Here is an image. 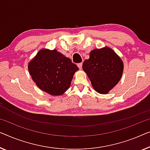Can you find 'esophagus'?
<instances>
[{"label": "esophagus", "instance_id": "1", "mask_svg": "<svg viewBox=\"0 0 150 150\" xmlns=\"http://www.w3.org/2000/svg\"><path fill=\"white\" fill-rule=\"evenodd\" d=\"M77 67H79V69H81V68H82V63H78Z\"/></svg>", "mask_w": 150, "mask_h": 150}]
</instances>
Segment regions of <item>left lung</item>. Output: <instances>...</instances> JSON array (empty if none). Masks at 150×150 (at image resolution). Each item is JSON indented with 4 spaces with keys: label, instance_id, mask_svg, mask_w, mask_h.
I'll return each instance as SVG.
<instances>
[{
    "label": "left lung",
    "instance_id": "1",
    "mask_svg": "<svg viewBox=\"0 0 150 150\" xmlns=\"http://www.w3.org/2000/svg\"><path fill=\"white\" fill-rule=\"evenodd\" d=\"M94 89L100 94H107L117 85L124 70L122 59L108 47L92 50L90 58L82 65Z\"/></svg>",
    "mask_w": 150,
    "mask_h": 150
}]
</instances>
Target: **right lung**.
Listing matches in <instances>:
<instances>
[{"mask_svg":"<svg viewBox=\"0 0 150 150\" xmlns=\"http://www.w3.org/2000/svg\"><path fill=\"white\" fill-rule=\"evenodd\" d=\"M28 71L36 85L53 96L62 95L79 70L69 58L57 50L42 49L28 63Z\"/></svg>","mask_w":150,"mask_h":150,"instance_id":"1","label":"right lung"}]
</instances>
